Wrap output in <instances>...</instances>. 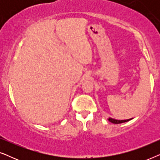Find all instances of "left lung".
<instances>
[{
  "label": "left lung",
  "mask_w": 160,
  "mask_h": 160,
  "mask_svg": "<svg viewBox=\"0 0 160 160\" xmlns=\"http://www.w3.org/2000/svg\"><path fill=\"white\" fill-rule=\"evenodd\" d=\"M131 119H126V120H117V119H112V118H108L109 122H111V123H113V124H120V123H124V122H128V121H130V120H131Z\"/></svg>",
  "instance_id": "left-lung-1"
}]
</instances>
